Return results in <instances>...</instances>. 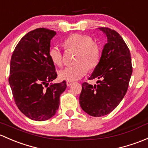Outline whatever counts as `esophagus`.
<instances>
[{
  "label": "esophagus",
  "mask_w": 148,
  "mask_h": 148,
  "mask_svg": "<svg viewBox=\"0 0 148 148\" xmlns=\"http://www.w3.org/2000/svg\"><path fill=\"white\" fill-rule=\"evenodd\" d=\"M73 83V81H67L66 82V84H67V85H68V86H70V85H72Z\"/></svg>",
  "instance_id": "1"
}]
</instances>
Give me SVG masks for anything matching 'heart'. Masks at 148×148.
I'll use <instances>...</instances> for the list:
<instances>
[{
	"mask_svg": "<svg viewBox=\"0 0 148 148\" xmlns=\"http://www.w3.org/2000/svg\"><path fill=\"white\" fill-rule=\"evenodd\" d=\"M65 48L77 51L75 63L71 66H67L58 72L60 79L68 81L79 80L86 74L88 68L92 70L97 67L101 58V48L90 36L81 33H73L68 36L63 42ZM49 57L52 63L57 66L63 64V53L59 47H51Z\"/></svg>",
	"mask_w": 148,
	"mask_h": 148,
	"instance_id": "1",
	"label": "heart"
}]
</instances>
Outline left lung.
<instances>
[{
    "mask_svg": "<svg viewBox=\"0 0 148 148\" xmlns=\"http://www.w3.org/2000/svg\"><path fill=\"white\" fill-rule=\"evenodd\" d=\"M107 36L98 65L89 80L99 79L97 85L82 84L80 105L88 115L100 117L112 112L127 90L132 73L130 50L115 30L99 28Z\"/></svg>",
    "mask_w": 148,
    "mask_h": 148,
    "instance_id": "8db88e82",
    "label": "left lung"
}]
</instances>
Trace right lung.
<instances>
[{
  "mask_svg": "<svg viewBox=\"0 0 148 148\" xmlns=\"http://www.w3.org/2000/svg\"><path fill=\"white\" fill-rule=\"evenodd\" d=\"M56 32L40 28L24 36L11 56L8 81L15 103L25 116L36 121L52 118L60 105L66 82L51 83L57 77L49 57L51 39Z\"/></svg>",
  "mask_w": 148,
  "mask_h": 148,
  "instance_id": "obj_1",
  "label": "right lung"
}]
</instances>
